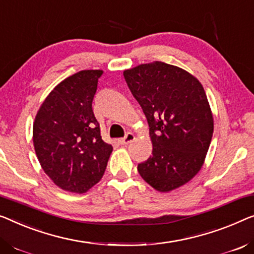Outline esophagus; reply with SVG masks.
<instances>
[{
    "mask_svg": "<svg viewBox=\"0 0 254 254\" xmlns=\"http://www.w3.org/2000/svg\"><path fill=\"white\" fill-rule=\"evenodd\" d=\"M134 134L131 133V132H128V133H127V135L122 139L119 140V142L121 143V145H128V143L132 142L134 140Z\"/></svg>",
    "mask_w": 254,
    "mask_h": 254,
    "instance_id": "1",
    "label": "esophagus"
}]
</instances>
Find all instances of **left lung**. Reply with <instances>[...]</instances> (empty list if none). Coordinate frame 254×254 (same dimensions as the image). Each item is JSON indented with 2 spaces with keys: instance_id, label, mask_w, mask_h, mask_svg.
<instances>
[{
  "instance_id": "8db88e82",
  "label": "left lung",
  "mask_w": 254,
  "mask_h": 254,
  "mask_svg": "<svg viewBox=\"0 0 254 254\" xmlns=\"http://www.w3.org/2000/svg\"><path fill=\"white\" fill-rule=\"evenodd\" d=\"M123 75L146 115L153 143L151 156L138 164L139 175L161 192L184 186L202 168L213 134L202 84L162 62L141 64Z\"/></svg>"
}]
</instances>
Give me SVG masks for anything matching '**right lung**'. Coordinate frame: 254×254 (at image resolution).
<instances>
[{"mask_svg":"<svg viewBox=\"0 0 254 254\" xmlns=\"http://www.w3.org/2000/svg\"><path fill=\"white\" fill-rule=\"evenodd\" d=\"M90 69L60 82L49 93L33 124V142L43 171L66 191H88L103 178L113 147L100 135L92 111L98 78Z\"/></svg>","mask_w":254,"mask_h":254,"instance_id":"obj_1","label":"right lung"}]
</instances>
